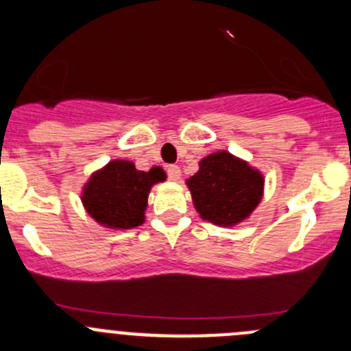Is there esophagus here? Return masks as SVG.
I'll return each mask as SVG.
<instances>
[{
	"label": "esophagus",
	"instance_id": "34e87169",
	"mask_svg": "<svg viewBox=\"0 0 351 351\" xmlns=\"http://www.w3.org/2000/svg\"><path fill=\"white\" fill-rule=\"evenodd\" d=\"M166 173H168V178L171 180V182H178L180 176H182V171H180V168L176 165H171L168 166V169H166Z\"/></svg>",
	"mask_w": 351,
	"mask_h": 351
}]
</instances>
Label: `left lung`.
Returning <instances> with one entry per match:
<instances>
[{
	"mask_svg": "<svg viewBox=\"0 0 351 351\" xmlns=\"http://www.w3.org/2000/svg\"><path fill=\"white\" fill-rule=\"evenodd\" d=\"M186 185L204 221L236 226L258 207L265 178L243 159L217 151L198 162V171L186 180Z\"/></svg>",
	"mask_w": 351,
	"mask_h": 351,
	"instance_id": "obj_1",
	"label": "left lung"
}]
</instances>
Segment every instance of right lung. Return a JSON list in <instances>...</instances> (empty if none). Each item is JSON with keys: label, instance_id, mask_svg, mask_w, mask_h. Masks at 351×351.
<instances>
[{"label": "right lung", "instance_id": "obj_1", "mask_svg": "<svg viewBox=\"0 0 351 351\" xmlns=\"http://www.w3.org/2000/svg\"><path fill=\"white\" fill-rule=\"evenodd\" d=\"M165 180L166 173L159 166L139 171L132 161L113 159L90 176L81 202L98 224L132 229L144 222L151 186Z\"/></svg>", "mask_w": 351, "mask_h": 351}]
</instances>
